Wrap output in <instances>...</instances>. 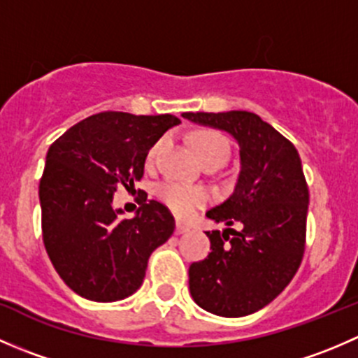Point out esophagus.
<instances>
[{
  "instance_id": "1",
  "label": "esophagus",
  "mask_w": 358,
  "mask_h": 358,
  "mask_svg": "<svg viewBox=\"0 0 358 358\" xmlns=\"http://www.w3.org/2000/svg\"><path fill=\"white\" fill-rule=\"evenodd\" d=\"M175 232H176V236H180V234H185V232H189V227H187L185 223H182V222H176Z\"/></svg>"
}]
</instances>
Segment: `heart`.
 Masks as SVG:
<instances>
[{
	"instance_id": "heart-1",
	"label": "heart",
	"mask_w": 358,
	"mask_h": 358,
	"mask_svg": "<svg viewBox=\"0 0 358 358\" xmlns=\"http://www.w3.org/2000/svg\"><path fill=\"white\" fill-rule=\"evenodd\" d=\"M164 142L166 138H159L150 147L149 154H147V161L152 162L156 159ZM192 147L202 162L208 161V159H223V161H227L230 154L229 140L222 133L215 131V129H201V131L194 133ZM156 192L159 199L178 216H190L201 204L208 201V194L202 189L187 185V183L182 182H175V180L162 182L157 187Z\"/></svg>"
}]
</instances>
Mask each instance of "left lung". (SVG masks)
Returning <instances> with one entry per match:
<instances>
[{
	"label": "left lung",
	"instance_id": "1",
	"mask_svg": "<svg viewBox=\"0 0 358 358\" xmlns=\"http://www.w3.org/2000/svg\"><path fill=\"white\" fill-rule=\"evenodd\" d=\"M182 115L230 133L241 156L234 194L206 213L241 230L206 232L211 252L190 265V294L215 315H249L284 291L303 259L310 197L301 159L286 136L252 112Z\"/></svg>",
	"mask_w": 358,
	"mask_h": 358
}]
</instances>
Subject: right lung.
Returning a JSON list of instances; mask_svg holds the SVG:
<instances>
[{"mask_svg":"<svg viewBox=\"0 0 358 358\" xmlns=\"http://www.w3.org/2000/svg\"><path fill=\"white\" fill-rule=\"evenodd\" d=\"M180 122L171 114L100 112L50 145L39 182L46 252L60 279L92 301H117L143 282L149 256L175 230L164 204L143 199L133 218L112 208L117 187H135L150 147Z\"/></svg>","mask_w":358,"mask_h":358,"instance_id":"right-lung-1","label":"right lung"}]
</instances>
